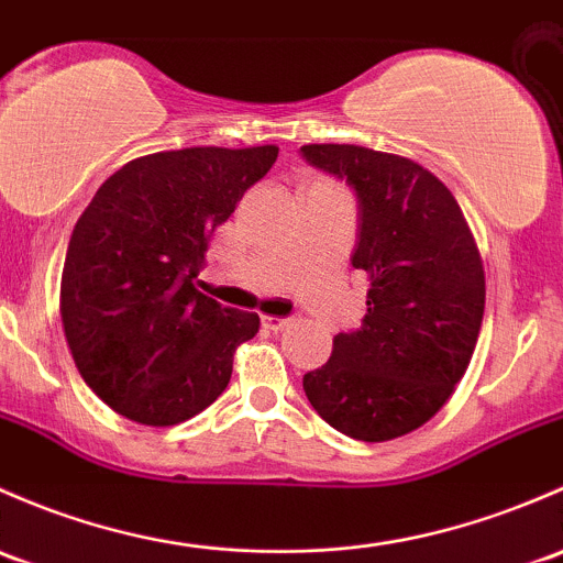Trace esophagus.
<instances>
[{"label":"esophagus","mask_w":563,"mask_h":563,"mask_svg":"<svg viewBox=\"0 0 563 563\" xmlns=\"http://www.w3.org/2000/svg\"><path fill=\"white\" fill-rule=\"evenodd\" d=\"M262 323H264V329H269V331H283L288 327V323H291V318H275V316H264L262 318Z\"/></svg>","instance_id":"esophagus-1"}]
</instances>
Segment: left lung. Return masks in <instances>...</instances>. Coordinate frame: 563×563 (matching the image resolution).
<instances>
[{
  "label": "left lung",
  "mask_w": 563,
  "mask_h": 563,
  "mask_svg": "<svg viewBox=\"0 0 563 563\" xmlns=\"http://www.w3.org/2000/svg\"><path fill=\"white\" fill-rule=\"evenodd\" d=\"M358 202L351 264L369 275L361 329L301 386L342 434L386 442L440 412L475 353L485 275L475 236L445 183L421 164L361 145H301Z\"/></svg>",
  "instance_id": "8db88e82"
}]
</instances>
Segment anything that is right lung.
I'll list each match as a JSON object with an SVG mask.
<instances>
[{"mask_svg": "<svg viewBox=\"0 0 563 563\" xmlns=\"http://www.w3.org/2000/svg\"><path fill=\"white\" fill-rule=\"evenodd\" d=\"M275 145L183 147L123 164L75 223L62 323L88 388L118 416L175 426L223 394L256 312L197 291L212 232L269 173Z\"/></svg>", "mask_w": 563, "mask_h": 563, "instance_id": "right-lung-1", "label": "right lung"}]
</instances>
